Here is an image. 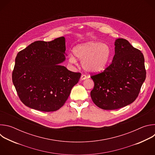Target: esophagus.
<instances>
[{"label":"esophagus","mask_w":155,"mask_h":155,"mask_svg":"<svg viewBox=\"0 0 155 155\" xmlns=\"http://www.w3.org/2000/svg\"><path fill=\"white\" fill-rule=\"evenodd\" d=\"M87 78V77L84 75V74H82L81 75V80H85L86 78Z\"/></svg>","instance_id":"34e87169"}]
</instances>
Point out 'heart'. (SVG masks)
<instances>
[{"label":"heart","mask_w":155,"mask_h":155,"mask_svg":"<svg viewBox=\"0 0 155 155\" xmlns=\"http://www.w3.org/2000/svg\"><path fill=\"white\" fill-rule=\"evenodd\" d=\"M74 53L81 61L82 66L86 71L96 73L107 67L111 58L112 51L106 43L91 41L75 47ZM69 60L71 64L77 62L76 58L72 54L69 56Z\"/></svg>","instance_id":"1"}]
</instances>
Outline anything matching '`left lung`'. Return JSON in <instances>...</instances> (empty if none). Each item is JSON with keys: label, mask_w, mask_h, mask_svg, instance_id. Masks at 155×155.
<instances>
[{"label": "left lung", "mask_w": 155, "mask_h": 155, "mask_svg": "<svg viewBox=\"0 0 155 155\" xmlns=\"http://www.w3.org/2000/svg\"><path fill=\"white\" fill-rule=\"evenodd\" d=\"M112 62L102 72L91 75L93 102L104 110H115L133 102L146 78L142 53L126 39L115 42Z\"/></svg>", "instance_id": "8db88e82"}]
</instances>
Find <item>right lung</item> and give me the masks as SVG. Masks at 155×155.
Returning a JSON list of instances; mask_svg holds the SVG:
<instances>
[{
    "instance_id": "right-lung-1",
    "label": "right lung",
    "mask_w": 155,
    "mask_h": 155,
    "mask_svg": "<svg viewBox=\"0 0 155 155\" xmlns=\"http://www.w3.org/2000/svg\"><path fill=\"white\" fill-rule=\"evenodd\" d=\"M65 38L61 37L34 41L17 54L12 81L25 105L49 112L65 104L81 77L59 64L65 59Z\"/></svg>"
}]
</instances>
